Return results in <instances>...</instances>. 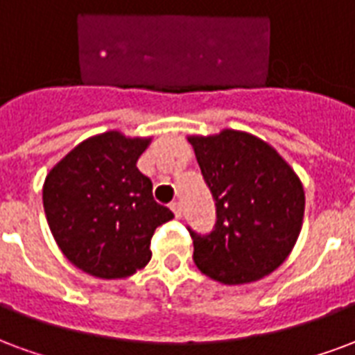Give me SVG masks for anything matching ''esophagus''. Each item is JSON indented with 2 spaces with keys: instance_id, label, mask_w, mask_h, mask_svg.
Returning a JSON list of instances; mask_svg holds the SVG:
<instances>
[{
  "instance_id": "1",
  "label": "esophagus",
  "mask_w": 355,
  "mask_h": 355,
  "mask_svg": "<svg viewBox=\"0 0 355 355\" xmlns=\"http://www.w3.org/2000/svg\"><path fill=\"white\" fill-rule=\"evenodd\" d=\"M170 209H172V211H174V216L180 219V217H181V204L178 202V200H174V202L170 204Z\"/></svg>"
}]
</instances>
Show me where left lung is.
Returning a JSON list of instances; mask_svg holds the SVG:
<instances>
[{"mask_svg":"<svg viewBox=\"0 0 355 355\" xmlns=\"http://www.w3.org/2000/svg\"><path fill=\"white\" fill-rule=\"evenodd\" d=\"M189 141L217 217L209 234L189 229L198 270L227 286L274 272L301 232V180L274 147L248 132L223 130Z\"/></svg>","mask_w":355,"mask_h":355,"instance_id":"obj_1","label":"left lung"}]
</instances>
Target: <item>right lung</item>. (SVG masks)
I'll use <instances>...</instances> for the list:
<instances>
[{"mask_svg":"<svg viewBox=\"0 0 355 355\" xmlns=\"http://www.w3.org/2000/svg\"><path fill=\"white\" fill-rule=\"evenodd\" d=\"M149 138L105 132L81 141L49 172L43 208L56 244L83 272L115 280L144 268L151 238L174 214L155 202L136 166Z\"/></svg>","mask_w":355,"mask_h":355,"instance_id":"obj_1","label":"right lung"}]
</instances>
